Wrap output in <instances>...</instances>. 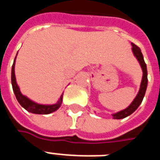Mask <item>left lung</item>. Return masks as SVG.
Wrapping results in <instances>:
<instances>
[{"instance_id":"obj_1","label":"left lung","mask_w":160,"mask_h":160,"mask_svg":"<svg viewBox=\"0 0 160 160\" xmlns=\"http://www.w3.org/2000/svg\"><path fill=\"white\" fill-rule=\"evenodd\" d=\"M132 46H133V47H132V51L134 52V55L136 56L137 60H139V64L141 65L142 70H143V78H142L140 89H139V93H138V95H137V96L134 100V101L131 103V105H129L128 108L124 109V110H122V111H119L118 112V113H116V114H113L114 119H124L125 117L130 115L133 112L135 111L137 109V108H138V107L139 106V105L141 104L142 100L144 99V95H145V91H146L147 85H148V77H147L148 72H147L146 64L144 62V56L142 55L141 50L139 49V46H137L136 45H134V43H132Z\"/></svg>"}]
</instances>
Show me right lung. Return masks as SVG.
<instances>
[{"mask_svg": "<svg viewBox=\"0 0 160 160\" xmlns=\"http://www.w3.org/2000/svg\"><path fill=\"white\" fill-rule=\"evenodd\" d=\"M16 55H17V54H16ZM15 61H16V58H15L13 65H12V69H11V84H12V88H13V91L15 93V95H16V100H18L20 105L23 107L24 109H26L27 111L33 113V114H51V113H52V112L55 111L56 109H59V107L60 106L61 103H62L63 95L60 96L59 101L56 104H55V105H45L36 104V103L31 101V100H29L28 98L24 96L21 94L16 81V76H15Z\"/></svg>", "mask_w": 160, "mask_h": 160, "instance_id": "right-lung-1", "label": "right lung"}]
</instances>
